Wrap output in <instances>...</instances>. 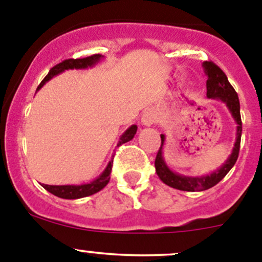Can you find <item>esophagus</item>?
Listing matches in <instances>:
<instances>
[{"label": "esophagus", "mask_w": 262, "mask_h": 262, "mask_svg": "<svg viewBox=\"0 0 262 262\" xmlns=\"http://www.w3.org/2000/svg\"><path fill=\"white\" fill-rule=\"evenodd\" d=\"M141 121H142V125L150 126L152 124H155L156 121H157V113H156L153 109L146 110V112L143 113V115H142Z\"/></svg>", "instance_id": "34e87169"}]
</instances>
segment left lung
Listing matches in <instances>:
<instances>
[{"label": "left lung", "instance_id": "obj_1", "mask_svg": "<svg viewBox=\"0 0 262 262\" xmlns=\"http://www.w3.org/2000/svg\"><path fill=\"white\" fill-rule=\"evenodd\" d=\"M203 68H204V72L208 77L207 97L208 99L219 100L223 104H226L227 109L229 110L232 118L236 121V142H234L233 149H232L229 157L218 170L203 176H185L181 173L173 172L166 163L165 157H163V144H165L166 137L165 134H161V147L158 149L157 157L155 161L156 172H157L161 181L165 182L168 186L173 187V189L182 190V191H204V190L210 189L214 185L218 184L236 163L237 158H238L239 144H241L242 121L241 114H239L238 95L234 91L227 76L224 75V72L218 66L214 64L213 62H204Z\"/></svg>", "mask_w": 262, "mask_h": 262}]
</instances>
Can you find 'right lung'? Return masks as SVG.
Segmentation results:
<instances>
[{
	"label": "right lung",
	"mask_w": 262,
	"mask_h": 262,
	"mask_svg": "<svg viewBox=\"0 0 262 262\" xmlns=\"http://www.w3.org/2000/svg\"><path fill=\"white\" fill-rule=\"evenodd\" d=\"M104 58V55L101 54H94L91 57L81 58V59H66L63 60L59 64L54 66L52 70L49 71L48 75L46 76L43 81L40 82V84L38 86L36 91L41 89L47 82L52 80L54 76L59 75V73L64 72L67 70H86V68H91L94 66H96L100 60ZM137 129L138 126L134 124V125H130L119 138V143L120 144L126 143V142L132 141L134 138V134L137 133ZM114 158V156H113ZM113 158L112 161H109L106 168L102 171V173L100 176H97L95 180L91 182H87V184H81V185H46L43 184L41 186L49 191L50 194L55 195L58 198H62V199H80V198L90 196L92 194H96L97 191L104 189L107 185V182L110 181V173H112V167H113Z\"/></svg>",
	"instance_id": "1"
}]
</instances>
